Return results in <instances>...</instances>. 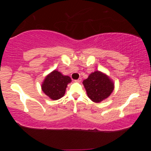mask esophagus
<instances>
[{"instance_id":"obj_1","label":"esophagus","mask_w":151,"mask_h":151,"mask_svg":"<svg viewBox=\"0 0 151 151\" xmlns=\"http://www.w3.org/2000/svg\"><path fill=\"white\" fill-rule=\"evenodd\" d=\"M81 80H82L81 78H78V79H77V80H75V82H76V83H80V82L81 81Z\"/></svg>"}]
</instances>
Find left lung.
Returning a JSON list of instances; mask_svg holds the SVG:
<instances>
[{"label": "left lung", "instance_id": "obj_1", "mask_svg": "<svg viewBox=\"0 0 151 151\" xmlns=\"http://www.w3.org/2000/svg\"><path fill=\"white\" fill-rule=\"evenodd\" d=\"M83 84L88 98L94 103L108 98L114 90V83L109 76L99 70L91 73Z\"/></svg>", "mask_w": 151, "mask_h": 151}]
</instances>
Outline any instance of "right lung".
<instances>
[{"label": "right lung", "mask_w": 151, "mask_h": 151, "mask_svg": "<svg viewBox=\"0 0 151 151\" xmlns=\"http://www.w3.org/2000/svg\"><path fill=\"white\" fill-rule=\"evenodd\" d=\"M70 82L69 76L55 70L45 77L42 84V91L52 100H58L65 94L67 85Z\"/></svg>", "instance_id": "obj_1"}]
</instances>
